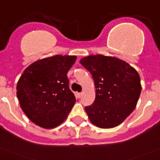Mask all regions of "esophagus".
<instances>
[{
    "instance_id": "obj_1",
    "label": "esophagus",
    "mask_w": 160,
    "mask_h": 160,
    "mask_svg": "<svg viewBox=\"0 0 160 160\" xmlns=\"http://www.w3.org/2000/svg\"><path fill=\"white\" fill-rule=\"evenodd\" d=\"M82 92H76V97L77 98H81Z\"/></svg>"
}]
</instances>
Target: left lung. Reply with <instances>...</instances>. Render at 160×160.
Returning <instances> with one entry per match:
<instances>
[{"label": "left lung", "mask_w": 160, "mask_h": 160, "mask_svg": "<svg viewBox=\"0 0 160 160\" xmlns=\"http://www.w3.org/2000/svg\"><path fill=\"white\" fill-rule=\"evenodd\" d=\"M80 63L89 71L96 87V98L85 108L89 120L102 129L121 124L133 112L141 92L138 71L118 58L103 55L84 57Z\"/></svg>", "instance_id": "left-lung-1"}]
</instances>
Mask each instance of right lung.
<instances>
[{
  "mask_svg": "<svg viewBox=\"0 0 160 160\" xmlns=\"http://www.w3.org/2000/svg\"><path fill=\"white\" fill-rule=\"evenodd\" d=\"M77 56H50L27 67L19 78L16 94L29 119L42 128L58 127L76 101L67 76Z\"/></svg>",
  "mask_w": 160,
  "mask_h": 160,
  "instance_id": "obj_1",
  "label": "right lung"
}]
</instances>
